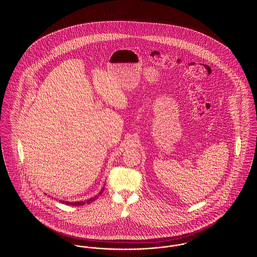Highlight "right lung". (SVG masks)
I'll return each mask as SVG.
<instances>
[{"label": "right lung", "instance_id": "add662e5", "mask_svg": "<svg viewBox=\"0 0 257 257\" xmlns=\"http://www.w3.org/2000/svg\"><path fill=\"white\" fill-rule=\"evenodd\" d=\"M103 191H104V188L100 191V193H99V195H98V196H100V195L103 193ZM97 197L98 196H95V198H97ZM95 198H90V199H88V200L86 201V202H87V204H88V203H90V202H91L92 200H94ZM62 202H63V203H65V204H68V205H72V206H78V205H84V204H85V202H84V201H82V202H67V201H65V202H64V201H62Z\"/></svg>", "mask_w": 257, "mask_h": 257}]
</instances>
